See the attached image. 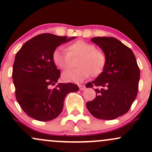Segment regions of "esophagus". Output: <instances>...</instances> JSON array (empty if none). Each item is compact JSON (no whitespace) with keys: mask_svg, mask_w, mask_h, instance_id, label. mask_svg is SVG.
<instances>
[{"mask_svg":"<svg viewBox=\"0 0 152 152\" xmlns=\"http://www.w3.org/2000/svg\"><path fill=\"white\" fill-rule=\"evenodd\" d=\"M78 87H79V89L81 91L84 90L85 88H86V86H84V85H79Z\"/></svg>","mask_w":152,"mask_h":152,"instance_id":"1","label":"esophagus"}]
</instances>
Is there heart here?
I'll return each instance as SVG.
<instances>
[{
	"mask_svg": "<svg viewBox=\"0 0 152 152\" xmlns=\"http://www.w3.org/2000/svg\"><path fill=\"white\" fill-rule=\"evenodd\" d=\"M66 53L56 48L52 54V60L58 69L65 70L69 68L71 58L79 57L78 69L64 71L62 79L66 82L80 83L92 76H97L104 71L106 63V57L103 50L96 48L92 43L83 40H78L68 45Z\"/></svg>",
	"mask_w": 152,
	"mask_h": 152,
	"instance_id": "b5f03b06",
	"label": "heart"
}]
</instances>
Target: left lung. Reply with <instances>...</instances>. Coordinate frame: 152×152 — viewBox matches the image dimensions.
<instances>
[{
	"instance_id": "left-lung-1",
	"label": "left lung",
	"mask_w": 152,
	"mask_h": 152,
	"mask_svg": "<svg viewBox=\"0 0 152 152\" xmlns=\"http://www.w3.org/2000/svg\"><path fill=\"white\" fill-rule=\"evenodd\" d=\"M91 41L104 52L106 63L102 74L87 83V87L98 88L86 107L94 117L115 119L126 114L135 100L140 70L132 50L116 38L94 37Z\"/></svg>"
}]
</instances>
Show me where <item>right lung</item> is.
I'll return each mask as SVG.
<instances>
[{
  "instance_id": "obj_1",
  "label": "right lung",
  "mask_w": 152,
  "mask_h": 152,
  "mask_svg": "<svg viewBox=\"0 0 152 152\" xmlns=\"http://www.w3.org/2000/svg\"><path fill=\"white\" fill-rule=\"evenodd\" d=\"M75 38L42 34L28 41L17 52L12 73L15 97L30 117L41 121L56 118L66 94L78 91L72 83L56 84L61 72L52 60L57 47Z\"/></svg>"
}]
</instances>
